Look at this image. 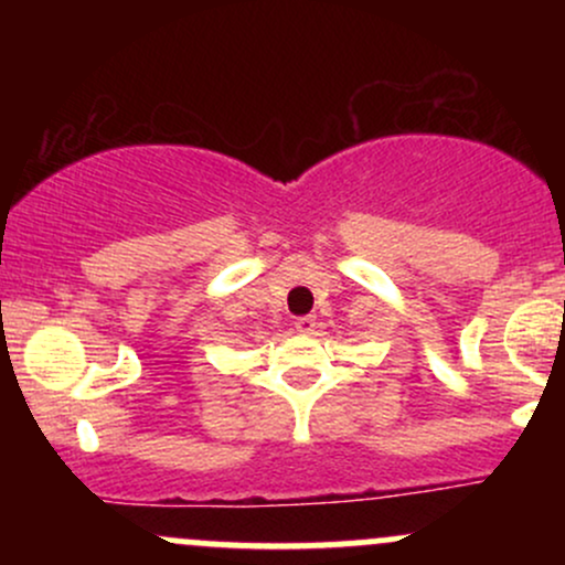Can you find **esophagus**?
<instances>
[{"label": "esophagus", "mask_w": 565, "mask_h": 565, "mask_svg": "<svg viewBox=\"0 0 565 565\" xmlns=\"http://www.w3.org/2000/svg\"><path fill=\"white\" fill-rule=\"evenodd\" d=\"M295 329L300 334H313L316 332V316H300V319L295 321Z\"/></svg>", "instance_id": "esophagus-1"}]
</instances>
